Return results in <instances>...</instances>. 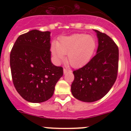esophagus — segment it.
<instances>
[{"instance_id":"esophagus-1","label":"esophagus","mask_w":131,"mask_h":131,"mask_svg":"<svg viewBox=\"0 0 131 131\" xmlns=\"http://www.w3.org/2000/svg\"><path fill=\"white\" fill-rule=\"evenodd\" d=\"M70 71H71V70H68V69H63V73L64 74L67 73L68 72H70Z\"/></svg>"}]
</instances>
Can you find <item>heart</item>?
<instances>
[{
    "label": "heart",
    "mask_w": 131,
    "mask_h": 131,
    "mask_svg": "<svg viewBox=\"0 0 131 131\" xmlns=\"http://www.w3.org/2000/svg\"><path fill=\"white\" fill-rule=\"evenodd\" d=\"M96 48L95 38L90 35L73 34L62 37L59 42H53L51 52L56 63L67 54V61L73 68H81L91 60Z\"/></svg>",
    "instance_id": "1"
}]
</instances>
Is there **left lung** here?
<instances>
[{
	"mask_svg": "<svg viewBox=\"0 0 131 131\" xmlns=\"http://www.w3.org/2000/svg\"><path fill=\"white\" fill-rule=\"evenodd\" d=\"M98 47L96 54L84 67L74 71L71 91L76 99L84 102L100 100L110 91L117 75L119 49L105 33L94 29Z\"/></svg>",
	"mask_w": 131,
	"mask_h": 131,
	"instance_id": "1",
	"label": "left lung"
}]
</instances>
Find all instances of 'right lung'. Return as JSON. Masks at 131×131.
Returning <instances> with one entry per match:
<instances>
[{"label": "right lung", "mask_w": 131, "mask_h": 131, "mask_svg": "<svg viewBox=\"0 0 131 131\" xmlns=\"http://www.w3.org/2000/svg\"><path fill=\"white\" fill-rule=\"evenodd\" d=\"M50 32L34 29L21 35L10 56L14 85L27 102L40 103L52 96L63 68L51 62Z\"/></svg>", "instance_id": "right-lung-1"}]
</instances>
